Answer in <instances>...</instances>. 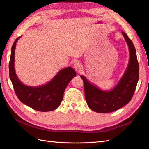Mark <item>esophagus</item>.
<instances>
[{
	"mask_svg": "<svg viewBox=\"0 0 149 149\" xmlns=\"http://www.w3.org/2000/svg\"><path fill=\"white\" fill-rule=\"evenodd\" d=\"M74 69L78 72H80L81 71H82V70H83V66L79 62L75 63L74 65Z\"/></svg>",
	"mask_w": 149,
	"mask_h": 149,
	"instance_id": "esophagus-1",
	"label": "esophagus"
}]
</instances>
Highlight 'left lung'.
Instances as JSON below:
<instances>
[{
  "instance_id": "left-lung-1",
  "label": "left lung",
  "mask_w": 149,
  "mask_h": 149,
  "mask_svg": "<svg viewBox=\"0 0 149 149\" xmlns=\"http://www.w3.org/2000/svg\"><path fill=\"white\" fill-rule=\"evenodd\" d=\"M129 50V61L124 74L115 86L105 91L90 83L83 75L85 99L88 107L99 113H108L118 110L128 104L134 95L139 80V63L133 43L125 33L122 32Z\"/></svg>"
}]
</instances>
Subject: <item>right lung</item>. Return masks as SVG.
<instances>
[{
	"instance_id": "add662e5",
	"label": "right lung",
	"mask_w": 149,
	"mask_h": 149,
	"mask_svg": "<svg viewBox=\"0 0 149 149\" xmlns=\"http://www.w3.org/2000/svg\"><path fill=\"white\" fill-rule=\"evenodd\" d=\"M21 37H18L12 45L9 61V76L16 95L22 103L36 111L55 110L60 106L65 90L68 84L76 76V71L71 67H66L43 85L30 86L23 84L18 78L14 68L16 43Z\"/></svg>"
}]
</instances>
